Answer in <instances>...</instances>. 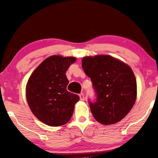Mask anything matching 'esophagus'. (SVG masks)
I'll return each mask as SVG.
<instances>
[{
    "label": "esophagus",
    "mask_w": 158,
    "mask_h": 158,
    "mask_svg": "<svg viewBox=\"0 0 158 158\" xmlns=\"http://www.w3.org/2000/svg\"><path fill=\"white\" fill-rule=\"evenodd\" d=\"M79 98H80V100L83 101V100L85 99V97H84V94L83 93L79 94Z\"/></svg>",
    "instance_id": "1"
}]
</instances>
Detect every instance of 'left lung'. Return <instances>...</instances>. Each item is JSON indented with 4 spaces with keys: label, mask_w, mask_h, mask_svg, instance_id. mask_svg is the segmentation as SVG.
I'll list each match as a JSON object with an SVG mask.
<instances>
[{
    "label": "left lung",
    "mask_w": 158,
    "mask_h": 158,
    "mask_svg": "<svg viewBox=\"0 0 158 158\" xmlns=\"http://www.w3.org/2000/svg\"><path fill=\"white\" fill-rule=\"evenodd\" d=\"M82 66L96 95L95 102H89L95 120L105 125L120 122L136 101L137 82L132 69L108 55L83 57Z\"/></svg>",
    "instance_id": "8db88e82"
}]
</instances>
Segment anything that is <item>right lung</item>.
Masks as SVG:
<instances>
[{
    "mask_svg": "<svg viewBox=\"0 0 158 158\" xmlns=\"http://www.w3.org/2000/svg\"><path fill=\"white\" fill-rule=\"evenodd\" d=\"M75 57L51 56L33 71L26 86V96L33 114L46 125L56 127L71 118L78 95L66 90V72Z\"/></svg>",
    "mask_w": 158,
    "mask_h": 158,
    "instance_id": "obj_1",
    "label": "right lung"
}]
</instances>
